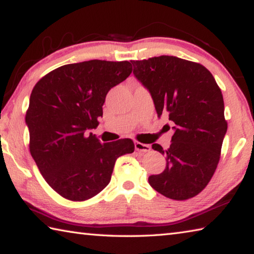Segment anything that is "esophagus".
Segmentation results:
<instances>
[{
  "mask_svg": "<svg viewBox=\"0 0 254 254\" xmlns=\"http://www.w3.org/2000/svg\"><path fill=\"white\" fill-rule=\"evenodd\" d=\"M134 147L136 151H140V152H149L150 150H151V147H150L149 144H144L141 142H135Z\"/></svg>",
  "mask_w": 254,
  "mask_h": 254,
  "instance_id": "34e87169",
  "label": "esophagus"
}]
</instances>
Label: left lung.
<instances>
[{
    "mask_svg": "<svg viewBox=\"0 0 254 254\" xmlns=\"http://www.w3.org/2000/svg\"><path fill=\"white\" fill-rule=\"evenodd\" d=\"M133 74L151 94L158 117L168 115L175 133L163 150L166 168L151 187L175 200L198 195L217 168L227 130L221 88L207 68L174 56L131 60Z\"/></svg>",
    "mask_w": 254,
    "mask_h": 254,
    "instance_id": "obj_1",
    "label": "left lung"
}]
</instances>
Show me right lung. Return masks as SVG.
I'll return each mask as SVG.
<instances>
[{
  "label": "right lung",
  "instance_id": "add662e5",
  "mask_svg": "<svg viewBox=\"0 0 254 254\" xmlns=\"http://www.w3.org/2000/svg\"><path fill=\"white\" fill-rule=\"evenodd\" d=\"M131 72L127 60L94 59L56 68L34 85L25 114L30 153L64 198L97 195L109 185L117 159L134 151L131 139L101 143L87 132L98 126L106 94Z\"/></svg>",
  "mask_w": 254,
  "mask_h": 254
}]
</instances>
